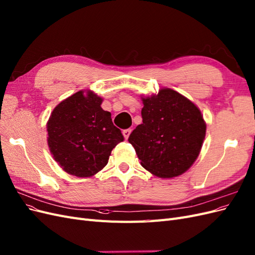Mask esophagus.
Segmentation results:
<instances>
[{
	"instance_id": "1",
	"label": "esophagus",
	"mask_w": 255,
	"mask_h": 255,
	"mask_svg": "<svg viewBox=\"0 0 255 255\" xmlns=\"http://www.w3.org/2000/svg\"><path fill=\"white\" fill-rule=\"evenodd\" d=\"M130 132H132V128H127V129H123V130H122V134H123V136H125L126 139H128L129 134H130Z\"/></svg>"
}]
</instances>
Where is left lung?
I'll list each match as a JSON object with an SVG mask.
<instances>
[{
  "label": "left lung",
  "mask_w": 255,
  "mask_h": 255,
  "mask_svg": "<svg viewBox=\"0 0 255 255\" xmlns=\"http://www.w3.org/2000/svg\"><path fill=\"white\" fill-rule=\"evenodd\" d=\"M142 123L130 133L141 166L159 177H174L195 163L205 138L203 116L190 100L172 89L142 98Z\"/></svg>",
  "instance_id": "left-lung-1"
}]
</instances>
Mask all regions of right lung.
<instances>
[{
  "instance_id": "add662e5",
  "label": "right lung",
  "mask_w": 255,
  "mask_h": 255,
  "mask_svg": "<svg viewBox=\"0 0 255 255\" xmlns=\"http://www.w3.org/2000/svg\"><path fill=\"white\" fill-rule=\"evenodd\" d=\"M102 98L78 91L53 110L47 123L48 144L57 164L79 177L95 175L107 165L112 150L123 141Z\"/></svg>"
}]
</instances>
